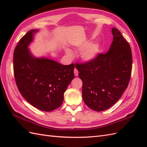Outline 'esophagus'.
<instances>
[{
  "label": "esophagus",
  "mask_w": 147,
  "mask_h": 147,
  "mask_svg": "<svg viewBox=\"0 0 147 147\" xmlns=\"http://www.w3.org/2000/svg\"><path fill=\"white\" fill-rule=\"evenodd\" d=\"M74 74H75V76H76V77L78 75V71L76 68H75V69H74Z\"/></svg>",
  "instance_id": "esophagus-1"
}]
</instances>
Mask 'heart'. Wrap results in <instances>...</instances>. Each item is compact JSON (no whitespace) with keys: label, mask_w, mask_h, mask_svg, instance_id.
Masks as SVG:
<instances>
[{"label":"heart","mask_w":147,"mask_h":147,"mask_svg":"<svg viewBox=\"0 0 147 147\" xmlns=\"http://www.w3.org/2000/svg\"><path fill=\"white\" fill-rule=\"evenodd\" d=\"M89 43H90V42H86L78 46V48L80 50L86 48L82 52L81 56L83 59L86 61H91L93 59H94L100 51V45L99 43L96 42L91 43L90 45H89ZM65 53L69 56H72V53L69 49H67Z\"/></svg>","instance_id":"b5f03b06"}]
</instances>
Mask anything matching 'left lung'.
<instances>
[{"label": "left lung", "mask_w": 147, "mask_h": 147, "mask_svg": "<svg viewBox=\"0 0 147 147\" xmlns=\"http://www.w3.org/2000/svg\"><path fill=\"white\" fill-rule=\"evenodd\" d=\"M109 51L84 64H76L83 82L82 97L91 109L101 112L111 107L127 88L132 71L131 48L121 32L112 28Z\"/></svg>", "instance_id": "obj_1"}]
</instances>
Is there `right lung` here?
Wrapping results in <instances>:
<instances>
[{
    "label": "right lung",
    "instance_id": "1",
    "mask_svg": "<svg viewBox=\"0 0 147 147\" xmlns=\"http://www.w3.org/2000/svg\"><path fill=\"white\" fill-rule=\"evenodd\" d=\"M37 29L22 37L13 53L16 85L24 98L34 107L50 112L61 105L64 93L74 78L75 65H62L47 57H35L28 46Z\"/></svg>",
    "mask_w": 147,
    "mask_h": 147
}]
</instances>
